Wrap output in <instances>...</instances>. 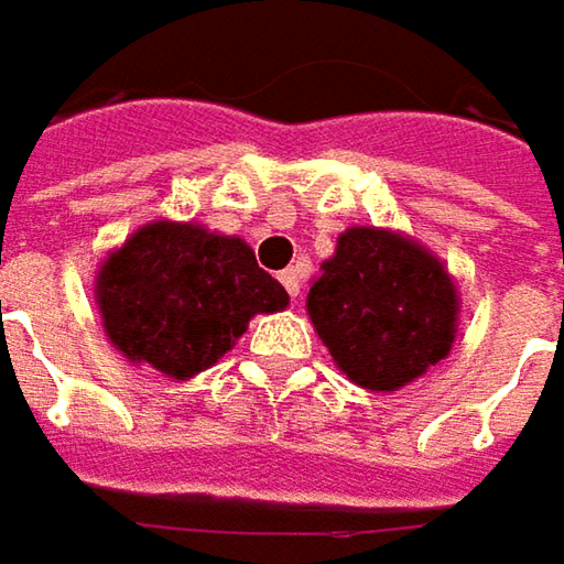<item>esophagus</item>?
Instances as JSON below:
<instances>
[{"instance_id": "34e87169", "label": "esophagus", "mask_w": 564, "mask_h": 564, "mask_svg": "<svg viewBox=\"0 0 564 564\" xmlns=\"http://www.w3.org/2000/svg\"><path fill=\"white\" fill-rule=\"evenodd\" d=\"M279 282L285 285V292L292 297L301 295V272H297V269H282V272H279Z\"/></svg>"}]
</instances>
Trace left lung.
Masks as SVG:
<instances>
[{"mask_svg":"<svg viewBox=\"0 0 564 564\" xmlns=\"http://www.w3.org/2000/svg\"><path fill=\"white\" fill-rule=\"evenodd\" d=\"M307 314L358 387L397 390L451 352L457 292L447 269L419 243L349 228L311 285Z\"/></svg>","mask_w":564,"mask_h":564,"instance_id":"8db88e82","label":"left lung"}]
</instances>
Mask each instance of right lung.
Returning <instances> with one entry per match:
<instances>
[{
	"label": "right lung",
	"mask_w": 564,
	"mask_h": 564,
	"mask_svg": "<svg viewBox=\"0 0 564 564\" xmlns=\"http://www.w3.org/2000/svg\"><path fill=\"white\" fill-rule=\"evenodd\" d=\"M98 304L120 352L184 380L228 352L253 314L282 311L289 295L240 238L152 221L100 267Z\"/></svg>",
	"instance_id": "obj_1"
}]
</instances>
